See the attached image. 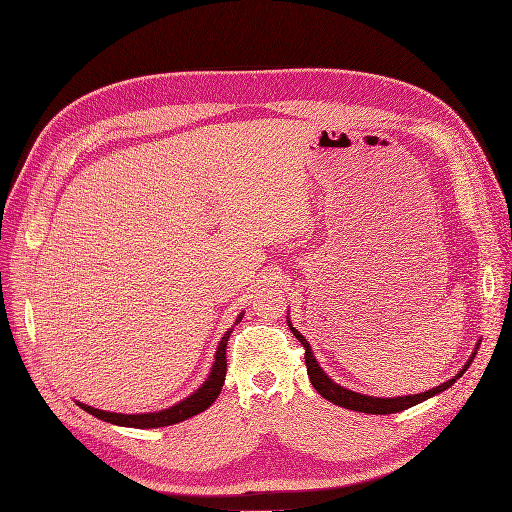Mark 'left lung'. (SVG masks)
Segmentation results:
<instances>
[{
	"label": "left lung",
	"instance_id": "obj_1",
	"mask_svg": "<svg viewBox=\"0 0 512 512\" xmlns=\"http://www.w3.org/2000/svg\"><path fill=\"white\" fill-rule=\"evenodd\" d=\"M286 321H288L290 332H292L294 336H297L299 342L305 346V363H307V373H309V380H311L313 388H315L321 396H324L326 400L334 402V405L344 407V409H351V411H359V413H367V415H390V413L407 411V409L419 405V402H423V400H427V398H432V396H436V394L448 390V388H450L456 380H459L461 375L469 369V365L473 363V357L477 355V348H479V342H477V344H475V351L471 353V357L467 359V363L463 365V369H461L459 373H456V375H452V378L446 380L444 384H440V386H436V388H432V390H427V392H419V394L394 396V398H380V396H367V394H361V392H353V390H348V388L336 384V382L330 378V375L319 367V363H317V359H315V355H313V351H311L309 342L305 340V336H303L297 328H292L288 315H286Z\"/></svg>",
	"mask_w": 512,
	"mask_h": 512
}]
</instances>
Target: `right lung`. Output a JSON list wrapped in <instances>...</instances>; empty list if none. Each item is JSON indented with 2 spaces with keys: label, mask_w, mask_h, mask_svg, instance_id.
I'll use <instances>...</instances> for the list:
<instances>
[{
  "label": "right lung",
  "mask_w": 512,
  "mask_h": 512,
  "mask_svg": "<svg viewBox=\"0 0 512 512\" xmlns=\"http://www.w3.org/2000/svg\"><path fill=\"white\" fill-rule=\"evenodd\" d=\"M245 317V311L238 313L234 326H238V321ZM232 334V328L222 336L220 344H218V351H215V359L211 365V371L207 375V380L191 394L182 398L176 405L168 407V409H161V411H153V413H132V415H124V413H110V411H103V409H95L85 405V402H78L76 405L91 413L93 417L107 421L112 425H122V427H134V429H151V427H166V425H174L180 423L188 417H195L199 413H203L205 409H209L213 405V400L220 396L224 380H226V344L228 338Z\"/></svg>",
  "instance_id": "obj_1"
}]
</instances>
